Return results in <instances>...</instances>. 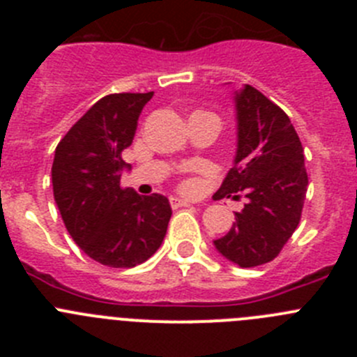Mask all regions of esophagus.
Listing matches in <instances>:
<instances>
[{"instance_id":"esophagus-1","label":"esophagus","mask_w":357,"mask_h":357,"mask_svg":"<svg viewBox=\"0 0 357 357\" xmlns=\"http://www.w3.org/2000/svg\"><path fill=\"white\" fill-rule=\"evenodd\" d=\"M169 206H172L173 209H178V207H188L191 206V204L185 200H181V198H169Z\"/></svg>"}]
</instances>
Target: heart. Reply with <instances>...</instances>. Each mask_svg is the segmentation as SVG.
<instances>
[{
    "label": "heart",
    "mask_w": 357,
    "mask_h": 357,
    "mask_svg": "<svg viewBox=\"0 0 357 357\" xmlns=\"http://www.w3.org/2000/svg\"><path fill=\"white\" fill-rule=\"evenodd\" d=\"M184 188H189V184H185V185H184Z\"/></svg>",
    "instance_id": "heart-1"
}]
</instances>
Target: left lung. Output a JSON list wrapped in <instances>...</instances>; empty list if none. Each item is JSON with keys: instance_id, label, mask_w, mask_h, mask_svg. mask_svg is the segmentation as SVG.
<instances>
[{"instance_id": "left-lung-1", "label": "left lung", "mask_w": 357, "mask_h": 357, "mask_svg": "<svg viewBox=\"0 0 357 357\" xmlns=\"http://www.w3.org/2000/svg\"><path fill=\"white\" fill-rule=\"evenodd\" d=\"M238 153L214 198H248L218 252L241 268L270 263L298 227L307 193L304 148L288 114L252 85L236 94Z\"/></svg>"}]
</instances>
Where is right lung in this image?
I'll use <instances>...</instances> for the list:
<instances>
[{"mask_svg": "<svg viewBox=\"0 0 357 357\" xmlns=\"http://www.w3.org/2000/svg\"><path fill=\"white\" fill-rule=\"evenodd\" d=\"M153 93L107 94L56 144L53 197L78 247L110 268H132L155 254L172 207L162 195L121 188V153L134 141L141 110Z\"/></svg>", "mask_w": 357, "mask_h": 357, "instance_id": "add662e5", "label": "right lung"}]
</instances>
